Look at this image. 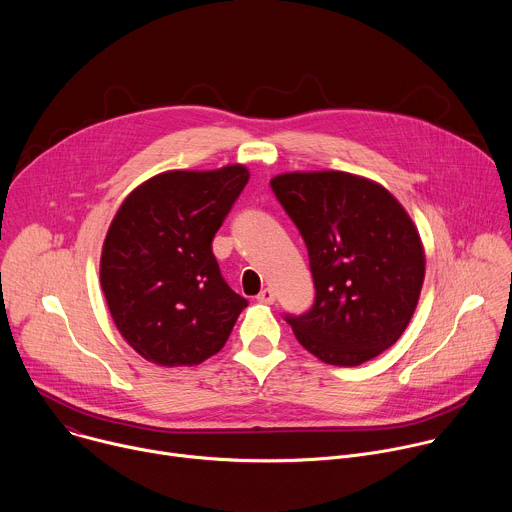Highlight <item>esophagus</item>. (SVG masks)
<instances>
[{
  "mask_svg": "<svg viewBox=\"0 0 512 512\" xmlns=\"http://www.w3.org/2000/svg\"><path fill=\"white\" fill-rule=\"evenodd\" d=\"M257 302H261V304H273V302H275V291L269 289V287L261 289L259 296H257Z\"/></svg>",
  "mask_w": 512,
  "mask_h": 512,
  "instance_id": "34e87169",
  "label": "esophagus"
}]
</instances>
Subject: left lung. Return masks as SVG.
Listing matches in <instances>:
<instances>
[{
  "label": "left lung",
  "mask_w": 512,
  "mask_h": 512,
  "mask_svg": "<svg viewBox=\"0 0 512 512\" xmlns=\"http://www.w3.org/2000/svg\"><path fill=\"white\" fill-rule=\"evenodd\" d=\"M271 190L298 227L316 298L283 314L298 342L328 364L356 367L407 328L425 275L419 235L383 186L346 172L281 174Z\"/></svg>",
  "instance_id": "obj_1"
}]
</instances>
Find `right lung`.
<instances>
[{"label":"right lung","mask_w":512,"mask_h":512,"mask_svg":"<svg viewBox=\"0 0 512 512\" xmlns=\"http://www.w3.org/2000/svg\"><path fill=\"white\" fill-rule=\"evenodd\" d=\"M249 182L243 166L166 172L117 210L101 255V285L117 330L160 367L216 354L247 308L229 287L212 239Z\"/></svg>","instance_id":"right-lung-1"}]
</instances>
